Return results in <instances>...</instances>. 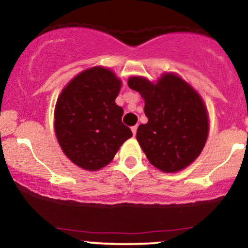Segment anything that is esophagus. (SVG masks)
I'll list each match as a JSON object with an SVG mask.
<instances>
[{
	"mask_svg": "<svg viewBox=\"0 0 248 248\" xmlns=\"http://www.w3.org/2000/svg\"><path fill=\"white\" fill-rule=\"evenodd\" d=\"M131 131H132V135H134V136H135V135H136V131H137V126H136V125L131 127Z\"/></svg>",
	"mask_w": 248,
	"mask_h": 248,
	"instance_id": "34e87169",
	"label": "esophagus"
}]
</instances>
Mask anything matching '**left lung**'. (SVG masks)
<instances>
[{
	"mask_svg": "<svg viewBox=\"0 0 248 248\" xmlns=\"http://www.w3.org/2000/svg\"><path fill=\"white\" fill-rule=\"evenodd\" d=\"M127 85L144 100L148 122L137 127L136 139L149 163L168 173L189 166L204 149L210 126L199 93L172 72L156 82L134 76Z\"/></svg>",
	"mask_w": 248,
	"mask_h": 248,
	"instance_id": "1",
	"label": "left lung"
}]
</instances>
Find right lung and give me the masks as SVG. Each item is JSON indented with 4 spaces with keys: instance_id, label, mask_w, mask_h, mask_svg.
Segmentation results:
<instances>
[{
    "instance_id": "obj_1",
    "label": "right lung",
    "mask_w": 248,
    "mask_h": 248,
    "mask_svg": "<svg viewBox=\"0 0 248 248\" xmlns=\"http://www.w3.org/2000/svg\"><path fill=\"white\" fill-rule=\"evenodd\" d=\"M121 78L104 66L78 73L61 90L54 111V129L63 154L83 170L97 171L113 160L132 136L122 123L116 104Z\"/></svg>"
}]
</instances>
